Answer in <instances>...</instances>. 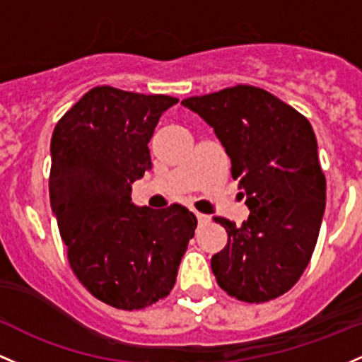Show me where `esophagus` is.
Instances as JSON below:
<instances>
[{
    "instance_id": "obj_1",
    "label": "esophagus",
    "mask_w": 362,
    "mask_h": 362,
    "mask_svg": "<svg viewBox=\"0 0 362 362\" xmlns=\"http://www.w3.org/2000/svg\"><path fill=\"white\" fill-rule=\"evenodd\" d=\"M196 218L197 221H199V225H206L209 221V216L208 214H202V213H196Z\"/></svg>"
}]
</instances>
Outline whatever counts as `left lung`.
I'll return each mask as SVG.
<instances>
[{"label":"left lung","instance_id":"obj_1","mask_svg":"<svg viewBox=\"0 0 362 362\" xmlns=\"http://www.w3.org/2000/svg\"><path fill=\"white\" fill-rule=\"evenodd\" d=\"M213 127L244 190L249 218L223 216L228 242L211 269L228 296L268 303L288 292L311 261L327 199L313 127L261 87L239 84L182 101Z\"/></svg>","mask_w":362,"mask_h":362}]
</instances>
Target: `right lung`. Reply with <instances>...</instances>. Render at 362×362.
Listing matches in <instances>:
<instances>
[{
	"instance_id": "add662e5",
	"label": "right lung",
	"mask_w": 362,
	"mask_h": 362,
	"mask_svg": "<svg viewBox=\"0 0 362 362\" xmlns=\"http://www.w3.org/2000/svg\"><path fill=\"white\" fill-rule=\"evenodd\" d=\"M178 99L98 86L51 137L49 199L71 272L101 303L144 309L165 299L197 220L180 204L139 208L132 182L151 168L148 142Z\"/></svg>"
}]
</instances>
